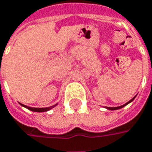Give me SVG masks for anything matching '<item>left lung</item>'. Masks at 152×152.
Returning a JSON list of instances; mask_svg holds the SVG:
<instances>
[{"instance_id": "obj_1", "label": "left lung", "mask_w": 152, "mask_h": 152, "mask_svg": "<svg viewBox=\"0 0 152 152\" xmlns=\"http://www.w3.org/2000/svg\"><path fill=\"white\" fill-rule=\"evenodd\" d=\"M134 98H135V97H133V98H132V100H130L128 102H126V104L122 105V106H121V107H107V109H109V110H116V109H120V108H121V107H123L126 106V105H127L128 103L131 102H132V101L134 100Z\"/></svg>"}]
</instances>
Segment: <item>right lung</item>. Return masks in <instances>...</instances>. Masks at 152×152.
Listing matches in <instances>:
<instances>
[{
    "label": "right lung",
    "mask_w": 152,
    "mask_h": 152,
    "mask_svg": "<svg viewBox=\"0 0 152 152\" xmlns=\"http://www.w3.org/2000/svg\"><path fill=\"white\" fill-rule=\"evenodd\" d=\"M57 105V104H56ZM56 105H54V106H51V107H45V108H36V107H27V106H26V105H23L21 104V106L23 107H26L27 109H29V110H31V111L33 112H46V111H49L50 109H51V108H53Z\"/></svg>",
    "instance_id": "1"
}]
</instances>
